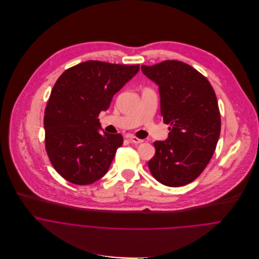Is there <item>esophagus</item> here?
<instances>
[{"label": "esophagus", "mask_w": 259, "mask_h": 259, "mask_svg": "<svg viewBox=\"0 0 259 259\" xmlns=\"http://www.w3.org/2000/svg\"><path fill=\"white\" fill-rule=\"evenodd\" d=\"M128 140L131 141V143H133V144H136V145H138V144H141V143H143V142H144V140H142V139H139V138H137V137H134V136H130V137H128Z\"/></svg>", "instance_id": "34e87169"}]
</instances>
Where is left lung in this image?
Segmentation results:
<instances>
[{
	"label": "left lung",
	"instance_id": "left-lung-1",
	"mask_svg": "<svg viewBox=\"0 0 259 259\" xmlns=\"http://www.w3.org/2000/svg\"><path fill=\"white\" fill-rule=\"evenodd\" d=\"M141 68L159 87L161 115L170 125L168 138L154 143L156 152L149 169L165 186H185L201 175L217 148L221 114L214 90L204 75L181 61Z\"/></svg>",
	"mask_w": 259,
	"mask_h": 259
}]
</instances>
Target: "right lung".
<instances>
[{
  "instance_id": "1",
  "label": "right lung",
  "mask_w": 259,
  "mask_h": 259,
  "mask_svg": "<svg viewBox=\"0 0 259 259\" xmlns=\"http://www.w3.org/2000/svg\"><path fill=\"white\" fill-rule=\"evenodd\" d=\"M140 65L85 61L65 70L45 110V144L56 171L75 185L104 177L122 145L120 134L99 133V114L139 71Z\"/></svg>"
}]
</instances>
